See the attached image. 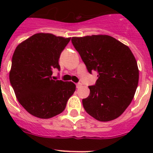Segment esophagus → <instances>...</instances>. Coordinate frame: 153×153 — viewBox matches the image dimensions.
<instances>
[{"instance_id":"1","label":"esophagus","mask_w":153,"mask_h":153,"mask_svg":"<svg viewBox=\"0 0 153 153\" xmlns=\"http://www.w3.org/2000/svg\"><path fill=\"white\" fill-rule=\"evenodd\" d=\"M81 86H82V83H76V88H80Z\"/></svg>"}]
</instances>
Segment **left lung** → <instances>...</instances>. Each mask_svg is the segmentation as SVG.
Listing matches in <instances>:
<instances>
[{"instance_id":"left-lung-1","label":"left lung","mask_w":153,"mask_h":153,"mask_svg":"<svg viewBox=\"0 0 153 153\" xmlns=\"http://www.w3.org/2000/svg\"><path fill=\"white\" fill-rule=\"evenodd\" d=\"M72 44L90 74L97 72L85 110L102 122L118 118L134 97L139 82L137 62L129 47L108 35L72 37Z\"/></svg>"}]
</instances>
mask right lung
I'll use <instances>...</instances> for the list:
<instances>
[{"instance_id":"1","label":"right lung","mask_w":153,"mask_h":153,"mask_svg":"<svg viewBox=\"0 0 153 153\" xmlns=\"http://www.w3.org/2000/svg\"><path fill=\"white\" fill-rule=\"evenodd\" d=\"M70 38L36 33L14 51L10 82L17 100L34 117L49 119L60 114L74 94L72 82L53 80V70H60L59 59Z\"/></svg>"}]
</instances>
